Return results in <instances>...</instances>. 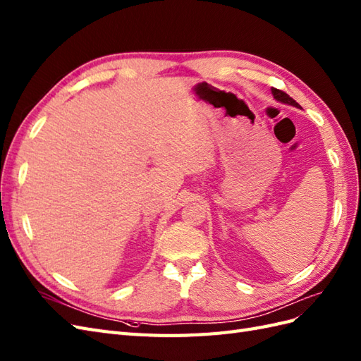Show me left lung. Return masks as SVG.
Instances as JSON below:
<instances>
[{
    "label": "left lung",
    "mask_w": 361,
    "mask_h": 361,
    "mask_svg": "<svg viewBox=\"0 0 361 361\" xmlns=\"http://www.w3.org/2000/svg\"><path fill=\"white\" fill-rule=\"evenodd\" d=\"M271 90H272V95H274V98H275L276 101L283 102V104L293 106V107H296V109H301V106L298 104V102H296L293 98H290L289 95H287L286 92H283V90H278V89H275V87H272Z\"/></svg>",
    "instance_id": "left-lung-1"
}]
</instances>
